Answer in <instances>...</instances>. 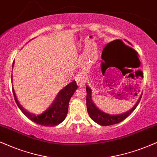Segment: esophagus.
Wrapping results in <instances>:
<instances>
[{"label": "esophagus", "mask_w": 157, "mask_h": 157, "mask_svg": "<svg viewBox=\"0 0 157 157\" xmlns=\"http://www.w3.org/2000/svg\"><path fill=\"white\" fill-rule=\"evenodd\" d=\"M76 82L77 84L79 87H82L85 85V77L83 75H77V78H76Z\"/></svg>", "instance_id": "obj_1"}]
</instances>
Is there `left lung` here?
<instances>
[{"instance_id": "1", "label": "left lung", "mask_w": 157, "mask_h": 157, "mask_svg": "<svg viewBox=\"0 0 157 157\" xmlns=\"http://www.w3.org/2000/svg\"><path fill=\"white\" fill-rule=\"evenodd\" d=\"M116 41H119V42H121V44L124 46V48H125V49L126 48V49H129V50H132V51L134 52V49H133L132 48L128 47V46L125 45L122 41L118 40ZM118 46L119 45L116 46V44L113 45V50H118L119 49H118V48L120 49V47H119ZM125 53H126V52H125ZM86 90H87L86 104H87V113H88L90 117V118L93 119L95 123H97L98 124L100 125V126H110V125L118 124V123H120L121 121H124V119H126L128 116H130V115L133 113V110L136 109V108L137 105H139L142 96L141 95V97L139 98V99L136 102V105L133 106L130 110H128V111H127L126 113H124L113 116V115H109V114L105 113L101 111V110L98 109V108L95 105V104H94L93 100H92L91 89L88 86H87Z\"/></svg>"}]
</instances>
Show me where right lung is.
I'll return each instance as SVG.
<instances>
[{"label": "right lung", "mask_w": 157, "mask_h": 157, "mask_svg": "<svg viewBox=\"0 0 157 157\" xmlns=\"http://www.w3.org/2000/svg\"><path fill=\"white\" fill-rule=\"evenodd\" d=\"M13 64L14 62H13ZM77 88V85L76 82L75 80L72 81L59 92L52 105L49 108H47L42 113L37 116L29 113L20 105L13 88V94L18 107L29 119L41 126H54L61 124L65 119L68 112L69 102Z\"/></svg>", "instance_id": "1"}]
</instances>
